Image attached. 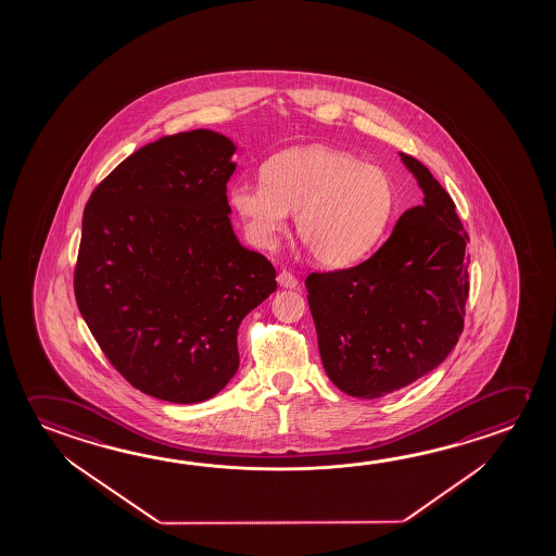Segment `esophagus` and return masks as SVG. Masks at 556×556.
Returning <instances> with one entry per match:
<instances>
[{
    "label": "esophagus",
    "mask_w": 556,
    "mask_h": 556,
    "mask_svg": "<svg viewBox=\"0 0 556 556\" xmlns=\"http://www.w3.org/2000/svg\"><path fill=\"white\" fill-rule=\"evenodd\" d=\"M277 282L281 285L282 289H296L299 287V279L287 269H282L281 274L277 275Z\"/></svg>",
    "instance_id": "esophagus-1"
}]
</instances>
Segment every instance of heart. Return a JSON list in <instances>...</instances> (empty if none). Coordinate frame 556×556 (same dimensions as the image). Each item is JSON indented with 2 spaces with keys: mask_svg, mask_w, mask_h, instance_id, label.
<instances>
[{
  "mask_svg": "<svg viewBox=\"0 0 556 556\" xmlns=\"http://www.w3.org/2000/svg\"><path fill=\"white\" fill-rule=\"evenodd\" d=\"M262 176L228 193L255 247H274L296 213V235L319 264L345 265L370 252L392 219V178L346 151L292 147L271 156Z\"/></svg>",
  "mask_w": 556,
  "mask_h": 556,
  "instance_id": "b5f03b06",
  "label": "heart"
}]
</instances>
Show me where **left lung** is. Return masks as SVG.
Listing matches in <instances>:
<instances>
[{
    "label": "left lung",
    "mask_w": 556,
    "mask_h": 556,
    "mask_svg": "<svg viewBox=\"0 0 556 556\" xmlns=\"http://www.w3.org/2000/svg\"><path fill=\"white\" fill-rule=\"evenodd\" d=\"M400 156L425 193L422 205L405 211L363 264L306 279L321 365L341 392L363 400L417 382L464 331L469 237L427 166Z\"/></svg>",
    "instance_id": "obj_1"
}]
</instances>
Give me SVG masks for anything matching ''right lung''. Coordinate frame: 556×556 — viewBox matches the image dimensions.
Wrapping results in <instances>:
<instances>
[{
	"label": "right lung",
	"mask_w": 556,
	"mask_h": 556,
	"mask_svg": "<svg viewBox=\"0 0 556 556\" xmlns=\"http://www.w3.org/2000/svg\"><path fill=\"white\" fill-rule=\"evenodd\" d=\"M232 139L193 129L147 143L92 191L75 299L114 368L170 403L210 400L237 374L238 328L277 289L238 242L227 182Z\"/></svg>",
	"instance_id": "obj_1"
}]
</instances>
